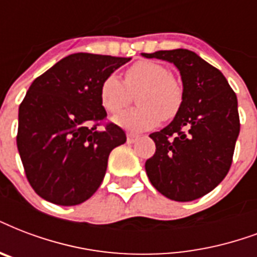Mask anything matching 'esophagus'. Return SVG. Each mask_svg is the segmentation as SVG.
I'll use <instances>...</instances> for the list:
<instances>
[{"label": "esophagus", "instance_id": "34e87169", "mask_svg": "<svg viewBox=\"0 0 257 257\" xmlns=\"http://www.w3.org/2000/svg\"><path fill=\"white\" fill-rule=\"evenodd\" d=\"M137 139H139V136L135 135V133H126V140H128V143H135Z\"/></svg>", "mask_w": 257, "mask_h": 257}]
</instances>
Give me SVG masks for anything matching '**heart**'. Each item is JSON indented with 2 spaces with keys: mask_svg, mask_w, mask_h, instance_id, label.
I'll return each mask as SVG.
<instances>
[{
  "mask_svg": "<svg viewBox=\"0 0 257 257\" xmlns=\"http://www.w3.org/2000/svg\"><path fill=\"white\" fill-rule=\"evenodd\" d=\"M139 94L135 109H129L113 121L132 132L148 131L160 124L162 118H174L182 106L183 90L172 76L170 68L158 62L142 60L125 71V82L117 75H109L101 83L99 99L105 110L114 114L128 106L132 94Z\"/></svg>",
  "mask_w": 257,
  "mask_h": 257,
  "instance_id": "obj_1",
  "label": "heart"
}]
</instances>
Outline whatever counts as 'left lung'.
Returning <instances> with one entry per match:
<instances>
[{"label": "left lung", "mask_w": 257, "mask_h": 257, "mask_svg": "<svg viewBox=\"0 0 257 257\" xmlns=\"http://www.w3.org/2000/svg\"><path fill=\"white\" fill-rule=\"evenodd\" d=\"M170 62L181 72L183 101L174 120L151 133L156 151L147 175L164 197L189 202L220 185L232 164L240 133L237 97L220 70L193 51L142 54Z\"/></svg>", "instance_id": "left-lung-1"}]
</instances>
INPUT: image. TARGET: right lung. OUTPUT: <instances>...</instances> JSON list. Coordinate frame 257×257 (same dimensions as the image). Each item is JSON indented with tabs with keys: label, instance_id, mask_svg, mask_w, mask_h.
Here are the masks:
<instances>
[{
	"label": "right lung",
	"instance_id": "right-lung-1",
	"mask_svg": "<svg viewBox=\"0 0 257 257\" xmlns=\"http://www.w3.org/2000/svg\"><path fill=\"white\" fill-rule=\"evenodd\" d=\"M131 58L78 52L36 78L19 107L17 148L27 179L43 199L74 206L103 181L111 150L126 142L122 129L105 120L99 87Z\"/></svg>",
	"mask_w": 257,
	"mask_h": 257
}]
</instances>
